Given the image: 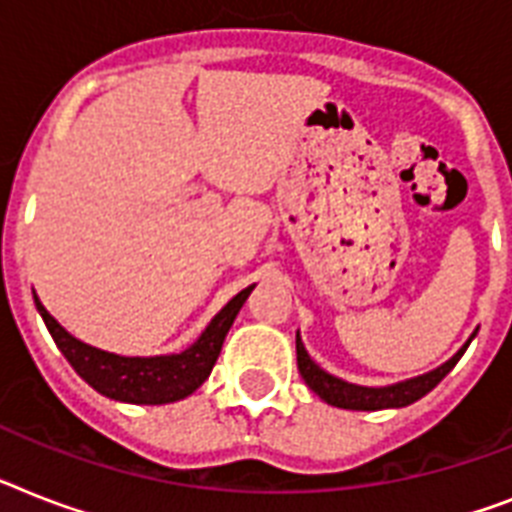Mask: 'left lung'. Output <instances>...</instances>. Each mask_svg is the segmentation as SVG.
Instances as JSON below:
<instances>
[{
	"label": "left lung",
	"mask_w": 512,
	"mask_h": 512,
	"mask_svg": "<svg viewBox=\"0 0 512 512\" xmlns=\"http://www.w3.org/2000/svg\"><path fill=\"white\" fill-rule=\"evenodd\" d=\"M476 336V334H473ZM471 336V339H473ZM471 339L460 347L455 355L447 360L444 365L434 368V371L423 373V376L407 378V381H400V384L392 386H357L350 384V381H342V378L331 376L315 363L313 357L307 355L305 344L297 334V365L299 373L305 378V384L313 389L321 400H326L328 405L344 407V410H384V407H405L413 405L415 400H421L423 394H429L439 381H442L447 373L458 365V360L463 357V352L468 350Z\"/></svg>",
	"instance_id": "1"
}]
</instances>
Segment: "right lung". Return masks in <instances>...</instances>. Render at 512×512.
<instances>
[{
  "label": "right lung",
  "mask_w": 512,
  "mask_h": 512,
  "mask_svg": "<svg viewBox=\"0 0 512 512\" xmlns=\"http://www.w3.org/2000/svg\"><path fill=\"white\" fill-rule=\"evenodd\" d=\"M252 289L255 284L236 294L189 350L157 357H123L83 344L81 339L70 336L60 323L54 321L47 313V307L39 302V297H33V302L47 323L54 344L60 347L62 355L73 365V371L86 384L94 386L99 394H105L110 400L131 402V405H165V402L184 400L205 384V378L210 376L215 360H218L220 347L226 342L228 328L234 326L236 315Z\"/></svg>",
  "instance_id": "right-lung-1"
}]
</instances>
